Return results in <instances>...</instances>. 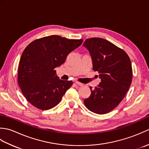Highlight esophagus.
<instances>
[{
    "mask_svg": "<svg viewBox=\"0 0 149 149\" xmlns=\"http://www.w3.org/2000/svg\"><path fill=\"white\" fill-rule=\"evenodd\" d=\"M75 84H77V85H78V86H83V84H82V83H79V82L75 81Z\"/></svg>",
    "mask_w": 149,
    "mask_h": 149,
    "instance_id": "1",
    "label": "esophagus"
}]
</instances>
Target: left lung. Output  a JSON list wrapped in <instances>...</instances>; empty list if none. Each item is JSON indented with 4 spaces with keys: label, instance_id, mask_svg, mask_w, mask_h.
Wrapping results in <instances>:
<instances>
[{
    "label": "left lung",
    "instance_id": "8db88e82",
    "mask_svg": "<svg viewBox=\"0 0 149 149\" xmlns=\"http://www.w3.org/2000/svg\"><path fill=\"white\" fill-rule=\"evenodd\" d=\"M83 47L90 52L92 70L98 72L100 83L91 90L90 96L84 100L87 108L103 115L111 111L124 98L132 81L130 58L124 50L99 38L85 40Z\"/></svg>",
    "mask_w": 149,
    "mask_h": 149
}]
</instances>
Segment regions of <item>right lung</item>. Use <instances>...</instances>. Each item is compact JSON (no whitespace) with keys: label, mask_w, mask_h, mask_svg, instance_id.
Listing matches in <instances>:
<instances>
[{"label":"right lung","mask_w":149,"mask_h":149,"mask_svg":"<svg viewBox=\"0 0 149 149\" xmlns=\"http://www.w3.org/2000/svg\"><path fill=\"white\" fill-rule=\"evenodd\" d=\"M83 42L52 35L27 46L19 62L18 83L28 102L42 110L58 105L73 82L59 79L54 69L64 63L69 54Z\"/></svg>","instance_id":"1"}]
</instances>
